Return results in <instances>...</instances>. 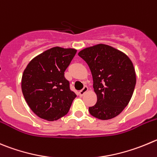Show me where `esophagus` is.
I'll return each instance as SVG.
<instances>
[{
  "instance_id": "esophagus-1",
  "label": "esophagus",
  "mask_w": 157,
  "mask_h": 157,
  "mask_svg": "<svg viewBox=\"0 0 157 157\" xmlns=\"http://www.w3.org/2000/svg\"><path fill=\"white\" fill-rule=\"evenodd\" d=\"M87 91H88V87H84L81 90H80V91H79V95H80V96H83V95Z\"/></svg>"
}]
</instances>
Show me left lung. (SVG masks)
<instances>
[{"label": "left lung", "instance_id": "obj_1", "mask_svg": "<svg viewBox=\"0 0 157 157\" xmlns=\"http://www.w3.org/2000/svg\"><path fill=\"white\" fill-rule=\"evenodd\" d=\"M90 68L97 103L89 108L92 116L101 120L118 116L129 103L136 75L129 57L105 44L90 46L78 53Z\"/></svg>", "mask_w": 157, "mask_h": 157}]
</instances>
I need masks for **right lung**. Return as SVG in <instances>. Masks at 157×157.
Returning a JSON list of instances; mask_svg holds the SVG:
<instances>
[{
    "label": "right lung",
    "instance_id": "1",
    "mask_svg": "<svg viewBox=\"0 0 157 157\" xmlns=\"http://www.w3.org/2000/svg\"><path fill=\"white\" fill-rule=\"evenodd\" d=\"M77 49L56 46L36 56L25 69L21 90L37 116L56 121L67 115L77 95L70 89L64 72Z\"/></svg>",
    "mask_w": 157,
    "mask_h": 157
}]
</instances>
